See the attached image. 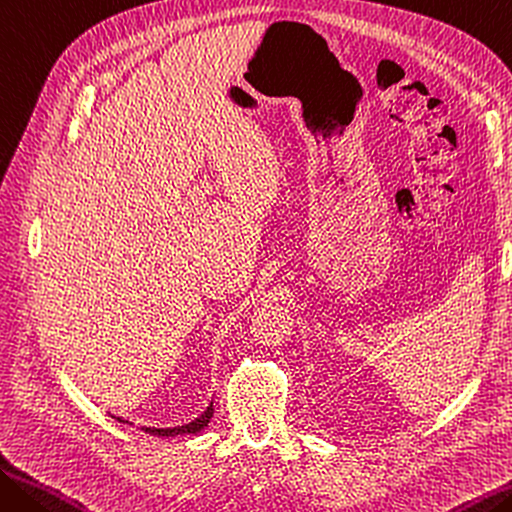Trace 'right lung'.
I'll return each mask as SVG.
<instances>
[{"label":"right lung","mask_w":512,"mask_h":512,"mask_svg":"<svg viewBox=\"0 0 512 512\" xmlns=\"http://www.w3.org/2000/svg\"><path fill=\"white\" fill-rule=\"evenodd\" d=\"M213 417V404L208 406L204 413H201L197 420H192L190 424H183V426H172V429H154V426H142V431L145 433H152V435H158V438H177V435H186V433H199L204 426L211 422ZM120 420V417H117ZM124 422V420H120ZM129 424V422H127Z\"/></svg>","instance_id":"obj_1"}]
</instances>
